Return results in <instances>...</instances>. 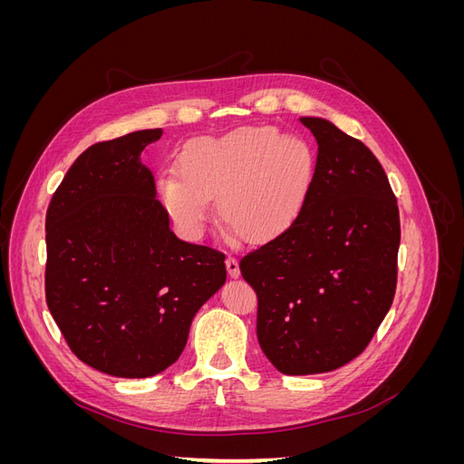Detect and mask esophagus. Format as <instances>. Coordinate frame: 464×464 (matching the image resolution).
<instances>
[{"instance_id": "34e87169", "label": "esophagus", "mask_w": 464, "mask_h": 464, "mask_svg": "<svg viewBox=\"0 0 464 464\" xmlns=\"http://www.w3.org/2000/svg\"><path fill=\"white\" fill-rule=\"evenodd\" d=\"M227 271H228V275L232 276V278H237L240 276V263H237V259L236 257H227Z\"/></svg>"}]
</instances>
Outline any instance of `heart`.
I'll return each instance as SVG.
<instances>
[{
	"label": "heart",
	"instance_id": "obj_1",
	"mask_svg": "<svg viewBox=\"0 0 464 464\" xmlns=\"http://www.w3.org/2000/svg\"><path fill=\"white\" fill-rule=\"evenodd\" d=\"M315 170L302 137L273 125H244L198 137L181 149L178 174L157 178L159 199L179 232L198 237L215 199L220 222L246 242H265L298 217Z\"/></svg>",
	"mask_w": 464,
	"mask_h": 464
}]
</instances>
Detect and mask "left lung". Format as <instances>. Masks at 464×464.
I'll use <instances>...</instances> for the list:
<instances>
[{
    "instance_id": "obj_1",
    "label": "left lung",
    "mask_w": 464,
    "mask_h": 464,
    "mask_svg": "<svg viewBox=\"0 0 464 464\" xmlns=\"http://www.w3.org/2000/svg\"><path fill=\"white\" fill-rule=\"evenodd\" d=\"M317 162L300 215L240 261L257 294V339L286 375L333 372L362 354L397 288L401 220L373 152L323 118H300Z\"/></svg>"
}]
</instances>
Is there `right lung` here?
<instances>
[{
	"mask_svg": "<svg viewBox=\"0 0 464 464\" xmlns=\"http://www.w3.org/2000/svg\"><path fill=\"white\" fill-rule=\"evenodd\" d=\"M162 130L79 154L46 213V304L72 353L116 377H150L179 358L199 307L227 280L224 254L170 230L141 162Z\"/></svg>",
	"mask_w": 464,
	"mask_h": 464,
	"instance_id": "obj_1",
	"label": "right lung"
}]
</instances>
